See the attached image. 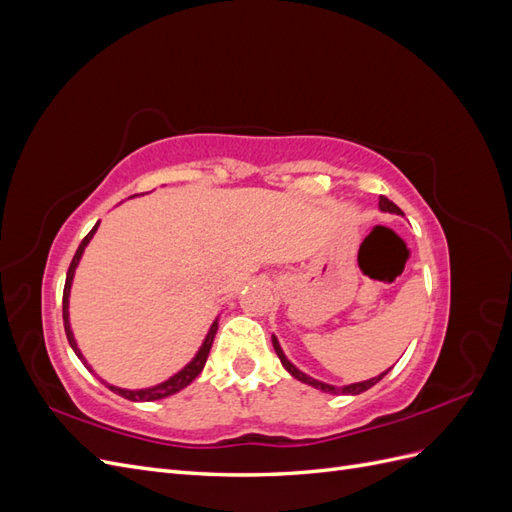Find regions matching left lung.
<instances>
[{
  "mask_svg": "<svg viewBox=\"0 0 512 512\" xmlns=\"http://www.w3.org/2000/svg\"><path fill=\"white\" fill-rule=\"evenodd\" d=\"M380 209L382 211H389V213H397V215H404V211H401L393 200H389L386 196H380ZM273 348H275V352H277V356H280V361H282V365L286 367V371L290 376H294L297 380H301V382H305V384H309V386H314V389H320V391H324V393H333V395H359V393H363V391H367V389H371V386L374 384H378L386 374H389V369L384 371V374H380V376H376V378H369V380H365V382H356V384H348V386H333V384H324V382H320V380H314V378H309L307 374H303V371H299L297 367H294L288 359H286V354H284V350L280 348V342H277V337L273 335Z\"/></svg>",
  "mask_w": 512,
  "mask_h": 512,
  "instance_id": "left-lung-1",
  "label": "left lung"
}]
</instances>
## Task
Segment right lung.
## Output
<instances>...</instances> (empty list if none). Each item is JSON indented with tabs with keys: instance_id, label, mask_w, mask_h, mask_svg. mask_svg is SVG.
Masks as SVG:
<instances>
[{
	"instance_id": "right-lung-1",
	"label": "right lung",
	"mask_w": 512,
	"mask_h": 512,
	"mask_svg": "<svg viewBox=\"0 0 512 512\" xmlns=\"http://www.w3.org/2000/svg\"><path fill=\"white\" fill-rule=\"evenodd\" d=\"M98 224H100V222H98ZM98 224L89 230V235L81 241L79 250H76V254H74V258H72V262H70V269H68V275H66V286H64V301H61V307H64V329H66V337H68V342H70L72 350L76 352V356H79V359H81L83 363H85V356L81 354L79 346H76V339H74L72 329H70L68 299H70V288H72L74 271H76V267H79V262H81V256H83V252H85L87 243L91 241V237H94V232L98 230ZM215 333H218V320H215V322L211 324V329H209V333H207V337H205V342H203V346H200V350L196 352L194 359H192L188 365H185L181 371H177L175 376H170L168 380H164L162 384L149 386V389L130 391V389H119V386H113V384H106L104 380H102V382H104L113 393H117V395H121V397H126V399H130V401H156V399H164V397H168V395H175V393H179L181 389H185V386H188V384L200 374V371H203V367H205V363H207V356H209V350H211ZM85 367H87L89 371H94L87 363H85Z\"/></svg>"
}]
</instances>
